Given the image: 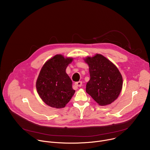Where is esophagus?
<instances>
[{"instance_id":"1","label":"esophagus","mask_w":150,"mask_h":150,"mask_svg":"<svg viewBox=\"0 0 150 150\" xmlns=\"http://www.w3.org/2000/svg\"><path fill=\"white\" fill-rule=\"evenodd\" d=\"M75 85L77 87H81L82 85V81H78V82H75Z\"/></svg>"}]
</instances>
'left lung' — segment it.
Returning <instances> with one entry per match:
<instances>
[{
  "instance_id": "left-lung-1",
  "label": "left lung",
  "mask_w": 150,
  "mask_h": 150,
  "mask_svg": "<svg viewBox=\"0 0 150 150\" xmlns=\"http://www.w3.org/2000/svg\"><path fill=\"white\" fill-rule=\"evenodd\" d=\"M89 67L90 79L86 92L100 105L111 104L119 96L123 79L117 68L101 54L84 59Z\"/></svg>"
}]
</instances>
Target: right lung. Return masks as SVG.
I'll return each instance as SVG.
<instances>
[{
  "label": "right lung",
  "instance_id": "add662e5",
  "mask_svg": "<svg viewBox=\"0 0 150 150\" xmlns=\"http://www.w3.org/2000/svg\"><path fill=\"white\" fill-rule=\"evenodd\" d=\"M73 58L56 54L42 66L36 82L37 93L47 105L52 108H65L75 91L66 69Z\"/></svg>",
  "mask_w": 150,
  "mask_h": 150
}]
</instances>
